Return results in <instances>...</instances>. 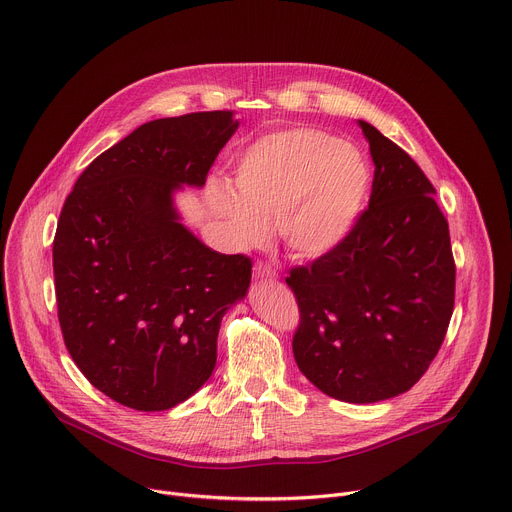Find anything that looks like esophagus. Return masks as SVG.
<instances>
[{
  "label": "esophagus",
  "mask_w": 512,
  "mask_h": 512,
  "mask_svg": "<svg viewBox=\"0 0 512 512\" xmlns=\"http://www.w3.org/2000/svg\"><path fill=\"white\" fill-rule=\"evenodd\" d=\"M254 278H256V280H276V278H278V272H276L270 264L256 262V266H254Z\"/></svg>",
  "instance_id": "obj_1"
}]
</instances>
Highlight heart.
Wrapping results in <instances>:
<instances>
[{"mask_svg": "<svg viewBox=\"0 0 512 512\" xmlns=\"http://www.w3.org/2000/svg\"><path fill=\"white\" fill-rule=\"evenodd\" d=\"M238 196L211 183L207 201L234 244L266 240L268 223L301 258L335 250L356 227L372 185L364 154L317 128H293L252 144L236 166Z\"/></svg>", "mask_w": 512, "mask_h": 512, "instance_id": "heart-1", "label": "heart"}]
</instances>
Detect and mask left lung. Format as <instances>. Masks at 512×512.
I'll return each mask as SVG.
<instances>
[{
    "instance_id": "1",
    "label": "left lung",
    "mask_w": 512,
    "mask_h": 512,
    "mask_svg": "<svg viewBox=\"0 0 512 512\" xmlns=\"http://www.w3.org/2000/svg\"><path fill=\"white\" fill-rule=\"evenodd\" d=\"M374 162L368 209L350 236L291 270L299 370L327 396L378 403L407 392L437 356L453 313L456 264L435 189L417 162L358 120Z\"/></svg>"
}]
</instances>
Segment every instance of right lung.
I'll return each mask as SVG.
<instances>
[{
  "label": "right lung",
  "instance_id": "right-lung-1",
  "mask_svg": "<svg viewBox=\"0 0 512 512\" xmlns=\"http://www.w3.org/2000/svg\"><path fill=\"white\" fill-rule=\"evenodd\" d=\"M240 122L199 111L136 128L99 154L67 197L52 244L65 346L85 378L136 411H166L213 374L225 311L252 262L181 223L175 193L201 189Z\"/></svg>",
  "mask_w": 512,
  "mask_h": 512
}]
</instances>
